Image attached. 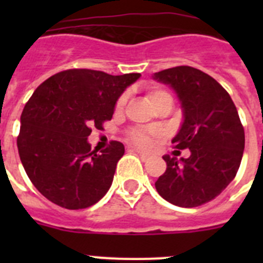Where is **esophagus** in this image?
<instances>
[{
  "mask_svg": "<svg viewBox=\"0 0 263 263\" xmlns=\"http://www.w3.org/2000/svg\"><path fill=\"white\" fill-rule=\"evenodd\" d=\"M136 152L138 153V155H139V157H141V159H142L143 162L148 159V155L147 154H145V153H142V152H138V150H136Z\"/></svg>",
  "mask_w": 263,
  "mask_h": 263,
  "instance_id": "1",
  "label": "esophagus"
}]
</instances>
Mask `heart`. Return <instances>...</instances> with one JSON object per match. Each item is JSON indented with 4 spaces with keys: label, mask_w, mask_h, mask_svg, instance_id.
Masks as SVG:
<instances>
[{
    "label": "heart",
    "mask_w": 263,
    "mask_h": 263,
    "mask_svg": "<svg viewBox=\"0 0 263 263\" xmlns=\"http://www.w3.org/2000/svg\"><path fill=\"white\" fill-rule=\"evenodd\" d=\"M163 95H170L166 89H162V88H152L148 90L146 97L150 101V104H154L160 96ZM126 103V95H121L120 97L116 101V110H121V109L125 106ZM129 139L134 145H137L138 147L142 148H150L154 145L155 141L160 139L163 137V132L158 127H150V129H138V127H134V129L129 130Z\"/></svg>",
    "instance_id": "obj_1"
}]
</instances>
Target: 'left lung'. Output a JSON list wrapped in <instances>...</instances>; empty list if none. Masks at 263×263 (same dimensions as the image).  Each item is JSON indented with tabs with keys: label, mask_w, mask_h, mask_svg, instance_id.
Here are the masks:
<instances>
[{
	"label": "left lung",
	"mask_w": 263,
	"mask_h": 263,
	"mask_svg": "<svg viewBox=\"0 0 263 263\" xmlns=\"http://www.w3.org/2000/svg\"><path fill=\"white\" fill-rule=\"evenodd\" d=\"M154 79L171 85L182 101L184 122L173 139L175 153L191 150L180 162L163 157L166 173L155 188L174 205H203L221 194L240 168L245 132L238 111L227 90L200 69L178 66L155 72Z\"/></svg>",
	"instance_id": "8db88e82"
}]
</instances>
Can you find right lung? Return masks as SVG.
Returning <instances> with one entry per match:
<instances>
[{"label":"right lung","instance_id":"1","mask_svg":"<svg viewBox=\"0 0 263 263\" xmlns=\"http://www.w3.org/2000/svg\"><path fill=\"white\" fill-rule=\"evenodd\" d=\"M139 76L72 68L34 90L21 115L17 146L27 176L51 203L84 210L108 192L125 147L110 141L97 153L87 138L93 127L104 129L120 95Z\"/></svg>","mask_w":263,"mask_h":263}]
</instances>
